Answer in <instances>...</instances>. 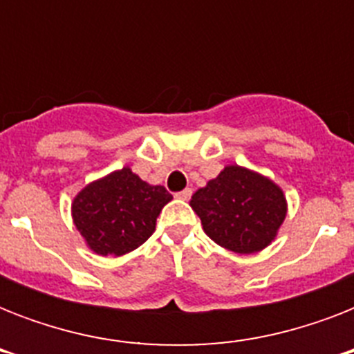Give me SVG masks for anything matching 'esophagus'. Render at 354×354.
Here are the masks:
<instances>
[{
  "label": "esophagus",
  "instance_id": "obj_1",
  "mask_svg": "<svg viewBox=\"0 0 354 354\" xmlns=\"http://www.w3.org/2000/svg\"><path fill=\"white\" fill-rule=\"evenodd\" d=\"M191 194H193V191H191V189H183V191H180V193H176V198H180V200H189V198H191Z\"/></svg>",
  "mask_w": 354,
  "mask_h": 354
}]
</instances>
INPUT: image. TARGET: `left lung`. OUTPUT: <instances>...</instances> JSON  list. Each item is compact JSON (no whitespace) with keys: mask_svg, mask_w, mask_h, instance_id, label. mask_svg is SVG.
Returning <instances> with one entry per match:
<instances>
[{"mask_svg":"<svg viewBox=\"0 0 354 354\" xmlns=\"http://www.w3.org/2000/svg\"><path fill=\"white\" fill-rule=\"evenodd\" d=\"M191 207L205 235L235 253H257L268 246L286 216V196L270 178L241 165H227L198 189Z\"/></svg>","mask_w":354,"mask_h":354,"instance_id":"obj_1","label":"left lung"}]
</instances>
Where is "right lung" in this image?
<instances>
[{
  "instance_id": "obj_1",
  "label": "right lung",
  "mask_w": 354,
  "mask_h": 354,
  "mask_svg": "<svg viewBox=\"0 0 354 354\" xmlns=\"http://www.w3.org/2000/svg\"><path fill=\"white\" fill-rule=\"evenodd\" d=\"M172 196L122 167L88 183L73 198L71 216L88 248L102 257H119L139 248L156 230V218Z\"/></svg>"
}]
</instances>
